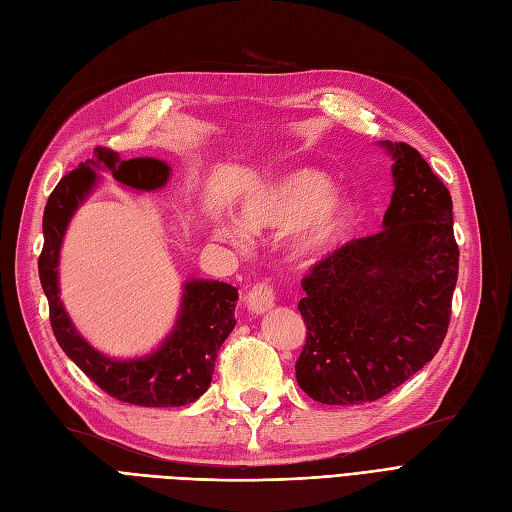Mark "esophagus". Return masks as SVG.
<instances>
[{"instance_id":"esophagus-1","label":"esophagus","mask_w":512,"mask_h":512,"mask_svg":"<svg viewBox=\"0 0 512 512\" xmlns=\"http://www.w3.org/2000/svg\"><path fill=\"white\" fill-rule=\"evenodd\" d=\"M274 298H276L274 285L270 280H261V283L253 285L249 295H246V306H249V310L255 312V315H263V312L274 306Z\"/></svg>"}]
</instances>
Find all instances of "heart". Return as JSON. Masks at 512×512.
I'll list each match as a JSON object with an SVG mask.
<instances>
[{
  "instance_id": "heart-1",
  "label": "heart",
  "mask_w": 512,
  "mask_h": 512,
  "mask_svg": "<svg viewBox=\"0 0 512 512\" xmlns=\"http://www.w3.org/2000/svg\"><path fill=\"white\" fill-rule=\"evenodd\" d=\"M349 206L329 178L312 168H295L257 185L244 195L240 221L214 225V234L234 246L249 242V232L289 227V251L312 257L332 246L346 227Z\"/></svg>"
}]
</instances>
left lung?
<instances>
[{
  "instance_id": "1",
  "label": "left lung",
  "mask_w": 512,
  "mask_h": 512,
  "mask_svg": "<svg viewBox=\"0 0 512 512\" xmlns=\"http://www.w3.org/2000/svg\"><path fill=\"white\" fill-rule=\"evenodd\" d=\"M381 144L395 161L385 229L346 242L302 278L306 344L295 378L321 404L383 398L434 359L451 321V193L417 148Z\"/></svg>"
}]
</instances>
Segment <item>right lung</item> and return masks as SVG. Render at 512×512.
Listing matches in <instances>:
<instances>
[{
  "label": "right lung",
  "mask_w": 512,
  "mask_h": 512,
  "mask_svg": "<svg viewBox=\"0 0 512 512\" xmlns=\"http://www.w3.org/2000/svg\"><path fill=\"white\" fill-rule=\"evenodd\" d=\"M110 170L114 180L136 191H153L168 183L170 166L153 157L123 161L119 153L97 146L95 159L65 174L44 208V246L38 259L40 283L48 298L53 334L74 364L114 400L136 406H185L210 387L214 361L236 325L238 289L219 280L193 278L185 285L183 304L172 334L159 349L138 359H112L95 351L72 325L59 300V251L76 208L97 183L95 170Z\"/></svg>",
  "instance_id": "1"
}]
</instances>
